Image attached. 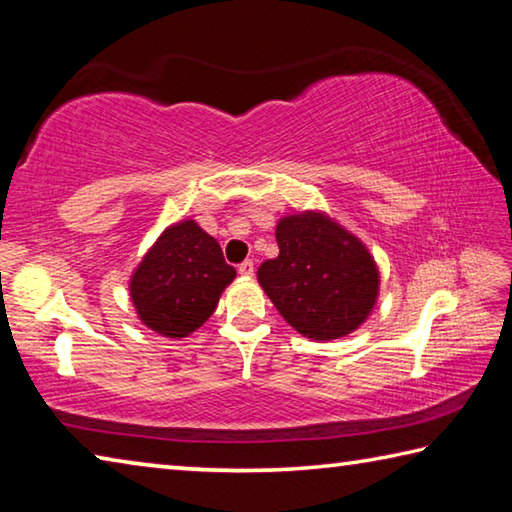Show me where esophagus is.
I'll return each instance as SVG.
<instances>
[{"mask_svg": "<svg viewBox=\"0 0 512 512\" xmlns=\"http://www.w3.org/2000/svg\"><path fill=\"white\" fill-rule=\"evenodd\" d=\"M237 271H239V275H244V277H253V273H255L253 259H246V262H241Z\"/></svg>", "mask_w": 512, "mask_h": 512, "instance_id": "esophagus-1", "label": "esophagus"}]
</instances>
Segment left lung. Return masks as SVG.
Here are the masks:
<instances>
[{
	"instance_id": "8db88e82",
	"label": "left lung",
	"mask_w": 512,
	"mask_h": 512,
	"mask_svg": "<svg viewBox=\"0 0 512 512\" xmlns=\"http://www.w3.org/2000/svg\"><path fill=\"white\" fill-rule=\"evenodd\" d=\"M275 239L280 255L259 266L257 280L284 320L314 341L354 332L379 293L368 248L323 212L284 216Z\"/></svg>"
}]
</instances>
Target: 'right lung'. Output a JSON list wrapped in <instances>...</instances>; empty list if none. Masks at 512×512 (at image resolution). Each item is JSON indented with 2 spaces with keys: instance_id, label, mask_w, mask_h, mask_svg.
<instances>
[{
  "instance_id": "add662e5",
  "label": "right lung",
  "mask_w": 512,
  "mask_h": 512,
  "mask_svg": "<svg viewBox=\"0 0 512 512\" xmlns=\"http://www.w3.org/2000/svg\"><path fill=\"white\" fill-rule=\"evenodd\" d=\"M237 271L219 241L192 219L169 225L131 277V300L146 327L185 339L214 314Z\"/></svg>"
}]
</instances>
